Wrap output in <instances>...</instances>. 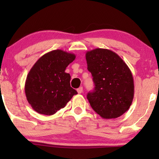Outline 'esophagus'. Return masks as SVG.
I'll return each instance as SVG.
<instances>
[{
	"mask_svg": "<svg viewBox=\"0 0 159 159\" xmlns=\"http://www.w3.org/2000/svg\"><path fill=\"white\" fill-rule=\"evenodd\" d=\"M77 93H79V94H80V93H82V91H83V88H82V87H80V88L77 89Z\"/></svg>",
	"mask_w": 159,
	"mask_h": 159,
	"instance_id": "obj_1",
	"label": "esophagus"
}]
</instances>
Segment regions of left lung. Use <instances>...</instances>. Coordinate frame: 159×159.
<instances>
[{
  "label": "left lung",
  "instance_id": "obj_1",
  "mask_svg": "<svg viewBox=\"0 0 159 159\" xmlns=\"http://www.w3.org/2000/svg\"><path fill=\"white\" fill-rule=\"evenodd\" d=\"M88 69L95 88L88 93L93 109L102 118L116 119L125 114L134 98L132 72L118 54L108 49L95 48L85 54Z\"/></svg>",
  "mask_w": 159,
  "mask_h": 159
}]
</instances>
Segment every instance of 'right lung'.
Masks as SVG:
<instances>
[{
    "label": "right lung",
    "instance_id": "1",
    "mask_svg": "<svg viewBox=\"0 0 159 159\" xmlns=\"http://www.w3.org/2000/svg\"><path fill=\"white\" fill-rule=\"evenodd\" d=\"M75 58L74 53L54 50L33 65L27 76L25 90L28 103L35 111L53 115L77 94L70 86V75L65 72Z\"/></svg>",
    "mask_w": 159,
    "mask_h": 159
}]
</instances>
